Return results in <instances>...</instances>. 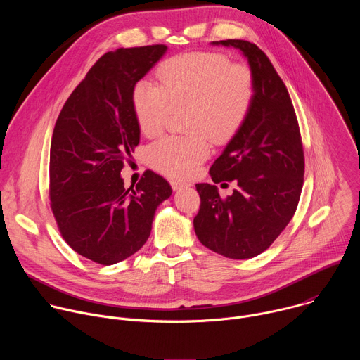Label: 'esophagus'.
<instances>
[{
    "label": "esophagus",
    "instance_id": "obj_1",
    "mask_svg": "<svg viewBox=\"0 0 360 360\" xmlns=\"http://www.w3.org/2000/svg\"><path fill=\"white\" fill-rule=\"evenodd\" d=\"M171 186L174 191H181L182 188H186L188 184H184V182H178V181H172L171 182Z\"/></svg>",
    "mask_w": 360,
    "mask_h": 360
}]
</instances>
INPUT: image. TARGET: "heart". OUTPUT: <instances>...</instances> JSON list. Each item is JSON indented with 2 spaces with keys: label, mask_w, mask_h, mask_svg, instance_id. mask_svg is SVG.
I'll use <instances>...</instances> for the list:
<instances>
[{
  "label": "heart",
  "mask_w": 360,
  "mask_h": 360,
  "mask_svg": "<svg viewBox=\"0 0 360 360\" xmlns=\"http://www.w3.org/2000/svg\"><path fill=\"white\" fill-rule=\"evenodd\" d=\"M158 85L139 81L132 107L139 131L158 135L172 110L186 107V136H165L148 148V161L176 179L195 175L210 157L211 141H229L245 124L255 99L250 68L219 53H189L164 61Z\"/></svg>",
  "instance_id": "1"
}]
</instances>
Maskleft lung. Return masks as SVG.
<instances>
[{
  "label": "left lung",
  "mask_w": 360,
  "mask_h": 360,
  "mask_svg": "<svg viewBox=\"0 0 360 360\" xmlns=\"http://www.w3.org/2000/svg\"><path fill=\"white\" fill-rule=\"evenodd\" d=\"M248 60L255 99L242 128L210 169L214 181L196 184L200 208L193 228L203 246L231 259L266 250L290 222L302 192L304 158L289 92L262 49L243 39L214 41ZM236 180L221 198L215 183Z\"/></svg>",
  "instance_id": "left-lung-1"
}]
</instances>
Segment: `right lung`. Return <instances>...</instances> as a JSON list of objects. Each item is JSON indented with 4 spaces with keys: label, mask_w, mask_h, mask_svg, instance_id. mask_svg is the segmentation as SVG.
Wrapping results in <instances>:
<instances>
[{
    "label": "right lung",
    "mask_w": 360,
    "mask_h": 360,
    "mask_svg": "<svg viewBox=\"0 0 360 360\" xmlns=\"http://www.w3.org/2000/svg\"><path fill=\"white\" fill-rule=\"evenodd\" d=\"M167 45L118 48L102 56L72 91L49 150V199L65 242L101 265L118 264L148 240L153 215L172 193L146 171L124 186L121 171L139 143L132 91Z\"/></svg>",
    "instance_id": "add662e5"
}]
</instances>
